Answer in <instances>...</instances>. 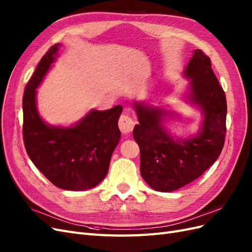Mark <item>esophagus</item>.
Returning a JSON list of instances; mask_svg holds the SVG:
<instances>
[{
  "label": "esophagus",
  "instance_id": "1",
  "mask_svg": "<svg viewBox=\"0 0 252 252\" xmlns=\"http://www.w3.org/2000/svg\"><path fill=\"white\" fill-rule=\"evenodd\" d=\"M134 127V121L132 118L129 116V114H122L119 119V128L120 130L123 133H128L132 131V129Z\"/></svg>",
  "mask_w": 252,
  "mask_h": 252
}]
</instances>
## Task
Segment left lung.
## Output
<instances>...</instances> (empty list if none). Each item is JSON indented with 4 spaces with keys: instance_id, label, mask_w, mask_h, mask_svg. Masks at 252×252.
Returning a JSON list of instances; mask_svg holds the SVG:
<instances>
[{
    "instance_id": "8db88e82",
    "label": "left lung",
    "mask_w": 252,
    "mask_h": 252,
    "mask_svg": "<svg viewBox=\"0 0 252 252\" xmlns=\"http://www.w3.org/2000/svg\"><path fill=\"white\" fill-rule=\"evenodd\" d=\"M184 75L189 79L187 100L199 106L204 116L195 136L174 139L163 123L170 112L145 103L133 104L139 119L133 139L141 150V174L152 189L161 192L173 191L201 177L224 147L226 96L209 57L201 49L193 50Z\"/></svg>"
}]
</instances>
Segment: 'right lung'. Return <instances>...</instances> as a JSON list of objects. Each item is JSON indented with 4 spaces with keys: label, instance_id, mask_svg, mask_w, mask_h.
I'll use <instances>...</instances> for the list:
<instances>
[{
    "label": "right lung",
    "instance_id": "add662e5",
    "mask_svg": "<svg viewBox=\"0 0 252 252\" xmlns=\"http://www.w3.org/2000/svg\"><path fill=\"white\" fill-rule=\"evenodd\" d=\"M53 45L41 59L23 96V140L30 159L53 185L65 190L95 187L108 172L121 138L122 106L91 110L71 127L50 126L36 109V88L58 56Z\"/></svg>",
    "mask_w": 252,
    "mask_h": 252
}]
</instances>
